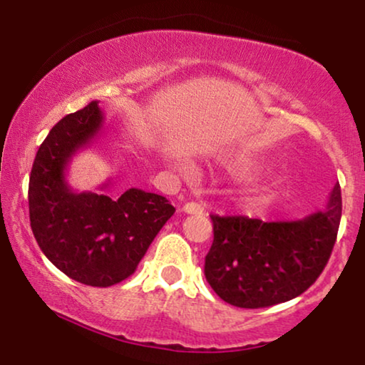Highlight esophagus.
Returning <instances> with one entry per match:
<instances>
[{
    "instance_id": "1",
    "label": "esophagus",
    "mask_w": 365,
    "mask_h": 365,
    "mask_svg": "<svg viewBox=\"0 0 365 365\" xmlns=\"http://www.w3.org/2000/svg\"><path fill=\"white\" fill-rule=\"evenodd\" d=\"M182 211L186 214H197V216H201V214L204 212V209L201 204H197V202H187V204H184Z\"/></svg>"
}]
</instances>
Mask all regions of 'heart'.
Returning <instances> with one entry per match:
<instances>
[{
    "label": "heart",
    "instance_id": "heart-1",
    "mask_svg": "<svg viewBox=\"0 0 365 365\" xmlns=\"http://www.w3.org/2000/svg\"><path fill=\"white\" fill-rule=\"evenodd\" d=\"M227 166L231 169H239V168H242V161L239 158H231L227 161Z\"/></svg>",
    "mask_w": 365,
    "mask_h": 365
}]
</instances>
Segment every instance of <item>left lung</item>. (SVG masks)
Returning <instances> with one entry per match:
<instances>
[{
	"label": "left lung",
	"mask_w": 365,
	"mask_h": 365,
	"mask_svg": "<svg viewBox=\"0 0 365 365\" xmlns=\"http://www.w3.org/2000/svg\"><path fill=\"white\" fill-rule=\"evenodd\" d=\"M342 216L336 184L322 211L297 221L211 216L214 241L204 274L214 292L236 307L259 309L301 296L316 282L336 244Z\"/></svg>",
	"instance_id": "obj_1"
}]
</instances>
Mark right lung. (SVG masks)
Instances as JSON below:
<instances>
[{"mask_svg": "<svg viewBox=\"0 0 365 365\" xmlns=\"http://www.w3.org/2000/svg\"><path fill=\"white\" fill-rule=\"evenodd\" d=\"M103 123L98 101L64 116L39 146L28 187L29 221L44 256L68 277L93 287L131 276L176 211L166 197L138 187L118 199L73 191L69 163L96 141ZM109 184L99 189L108 191Z\"/></svg>", "mask_w": 365, "mask_h": 365, "instance_id": "add662e5", "label": "right lung"}]
</instances>
